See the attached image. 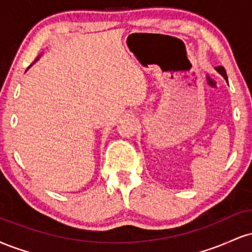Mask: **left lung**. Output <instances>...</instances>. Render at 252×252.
Wrapping results in <instances>:
<instances>
[{"mask_svg": "<svg viewBox=\"0 0 252 252\" xmlns=\"http://www.w3.org/2000/svg\"><path fill=\"white\" fill-rule=\"evenodd\" d=\"M217 72H218L219 74H221L222 77H224L225 80H227V76H226V71H225V68L222 67V66H218V67H216Z\"/></svg>", "mask_w": 252, "mask_h": 252, "instance_id": "left-lung-1", "label": "left lung"}]
</instances>
